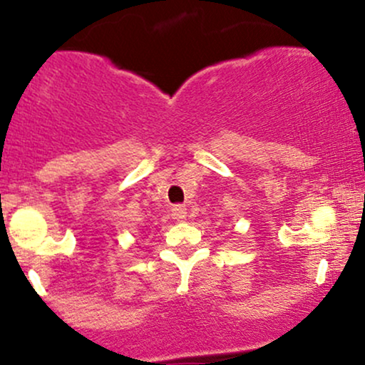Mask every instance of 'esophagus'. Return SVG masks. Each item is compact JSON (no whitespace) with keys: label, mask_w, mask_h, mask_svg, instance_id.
Returning <instances> with one entry per match:
<instances>
[{"label":"esophagus","mask_w":365,"mask_h":365,"mask_svg":"<svg viewBox=\"0 0 365 365\" xmlns=\"http://www.w3.org/2000/svg\"><path fill=\"white\" fill-rule=\"evenodd\" d=\"M171 215H173L176 222H183L187 218V207L182 206V204H176L173 210H171Z\"/></svg>","instance_id":"obj_1"}]
</instances>
